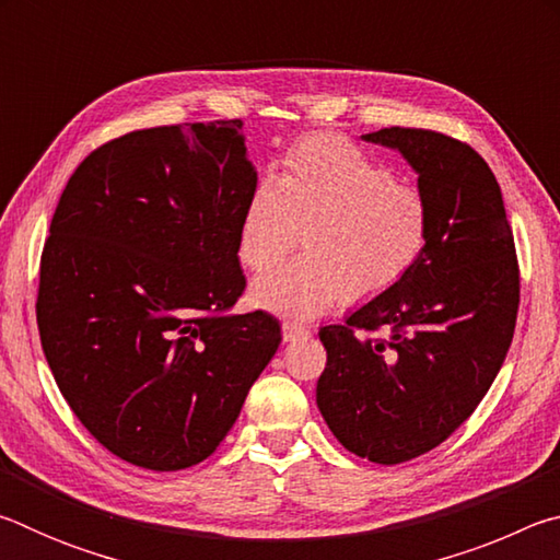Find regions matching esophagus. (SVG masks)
I'll list each match as a JSON object with an SVG mask.
<instances>
[{
  "label": "esophagus",
  "mask_w": 560,
  "mask_h": 560,
  "mask_svg": "<svg viewBox=\"0 0 560 560\" xmlns=\"http://www.w3.org/2000/svg\"><path fill=\"white\" fill-rule=\"evenodd\" d=\"M281 330H283V340H287V343H291V340H296V338L308 336V328H306V326L291 324V320H283Z\"/></svg>",
  "instance_id": "34e87169"
}]
</instances>
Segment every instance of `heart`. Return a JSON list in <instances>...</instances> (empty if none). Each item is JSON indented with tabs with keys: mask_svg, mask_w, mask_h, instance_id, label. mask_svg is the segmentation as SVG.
<instances>
[{
	"mask_svg": "<svg viewBox=\"0 0 560 560\" xmlns=\"http://www.w3.org/2000/svg\"><path fill=\"white\" fill-rule=\"evenodd\" d=\"M304 230L303 258L261 273L252 301L281 316L314 318L340 299L368 301L397 287L430 242L420 189L338 136H311L246 195L240 259L268 269Z\"/></svg>",
	"mask_w": 560,
	"mask_h": 560,
	"instance_id": "b5f03b06",
	"label": "heart"
}]
</instances>
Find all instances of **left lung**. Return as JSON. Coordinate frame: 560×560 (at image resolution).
Listing matches in <instances>:
<instances>
[{
    "mask_svg": "<svg viewBox=\"0 0 560 560\" xmlns=\"http://www.w3.org/2000/svg\"><path fill=\"white\" fill-rule=\"evenodd\" d=\"M363 140L415 170L432 230L397 287L318 330L328 363L316 402L348 452L400 464L447 440L494 383L514 338L518 264L499 183L477 150L422 128Z\"/></svg>",
    "mask_w": 560,
    "mask_h": 560,
    "instance_id": "left-lung-1",
    "label": "left lung"
}]
</instances>
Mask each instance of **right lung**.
I'll use <instances>...</instances> for the list:
<instances>
[{
  "label": "right lung",
  "instance_id": "obj_1",
  "mask_svg": "<svg viewBox=\"0 0 560 560\" xmlns=\"http://www.w3.org/2000/svg\"><path fill=\"white\" fill-rule=\"evenodd\" d=\"M242 126L110 140L54 212L36 299L44 355L83 428L136 467L210 457L281 343L264 311L224 314L246 283L240 217L257 185Z\"/></svg>",
  "mask_w": 560,
  "mask_h": 560
}]
</instances>
